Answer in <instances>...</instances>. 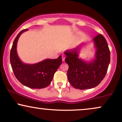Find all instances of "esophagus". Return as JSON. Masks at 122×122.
I'll return each mask as SVG.
<instances>
[{"instance_id":"obj_1","label":"esophagus","mask_w":122,"mask_h":122,"mask_svg":"<svg viewBox=\"0 0 122 122\" xmlns=\"http://www.w3.org/2000/svg\"><path fill=\"white\" fill-rule=\"evenodd\" d=\"M65 58H66V56L65 55H62V61H64V60H65Z\"/></svg>"}]
</instances>
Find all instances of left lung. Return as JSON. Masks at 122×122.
<instances>
[{
  "instance_id": "obj_1",
  "label": "left lung",
  "mask_w": 122,
  "mask_h": 122,
  "mask_svg": "<svg viewBox=\"0 0 122 122\" xmlns=\"http://www.w3.org/2000/svg\"><path fill=\"white\" fill-rule=\"evenodd\" d=\"M97 47L96 59L91 63L84 62L77 57L76 50L65 52V61L69 68L67 77L73 87L88 89L97 86L104 79L110 61V51L107 41L102 34L94 38Z\"/></svg>"
}]
</instances>
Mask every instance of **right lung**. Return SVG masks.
Masks as SVG:
<instances>
[{
	"mask_svg": "<svg viewBox=\"0 0 122 122\" xmlns=\"http://www.w3.org/2000/svg\"><path fill=\"white\" fill-rule=\"evenodd\" d=\"M27 29L17 34L10 52V62L15 77L22 85L32 89H42L50 85L54 73L62 63L61 56L55 59H46L35 64H25L19 59L16 45L20 36Z\"/></svg>",
	"mask_w": 122,
	"mask_h": 122,
	"instance_id": "right-lung-1",
	"label": "right lung"
}]
</instances>
